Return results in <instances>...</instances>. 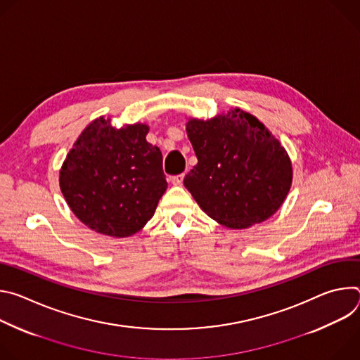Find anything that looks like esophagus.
<instances>
[{
	"mask_svg": "<svg viewBox=\"0 0 360 360\" xmlns=\"http://www.w3.org/2000/svg\"><path fill=\"white\" fill-rule=\"evenodd\" d=\"M171 182H172L174 185H182V182H184V174H181V175H175V176H171Z\"/></svg>",
	"mask_w": 360,
	"mask_h": 360,
	"instance_id": "esophagus-1",
	"label": "esophagus"
}]
</instances>
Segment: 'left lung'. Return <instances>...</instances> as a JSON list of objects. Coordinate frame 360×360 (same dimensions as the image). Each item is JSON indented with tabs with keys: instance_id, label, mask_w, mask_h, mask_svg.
<instances>
[{
	"instance_id": "1",
	"label": "left lung",
	"mask_w": 360,
	"mask_h": 360,
	"mask_svg": "<svg viewBox=\"0 0 360 360\" xmlns=\"http://www.w3.org/2000/svg\"><path fill=\"white\" fill-rule=\"evenodd\" d=\"M186 132L198 164L184 185L208 217L243 229L281 208L290 189L292 164L262 122L236 108L210 121L191 120Z\"/></svg>"
}]
</instances>
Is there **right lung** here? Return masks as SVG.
Listing matches in <instances>:
<instances>
[{
	"mask_svg": "<svg viewBox=\"0 0 360 360\" xmlns=\"http://www.w3.org/2000/svg\"><path fill=\"white\" fill-rule=\"evenodd\" d=\"M148 127L114 128L110 120L91 122L67 155L61 192L75 217L98 233L125 238L153 217L168 188L162 153L145 136Z\"/></svg>",
	"mask_w": 360,
	"mask_h": 360,
	"instance_id": "obj_1",
	"label": "right lung"
}]
</instances>
